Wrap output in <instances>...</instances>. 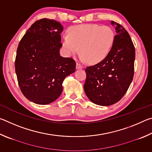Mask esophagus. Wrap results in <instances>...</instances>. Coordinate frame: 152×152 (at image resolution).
Returning a JSON list of instances; mask_svg holds the SVG:
<instances>
[{"label":"esophagus","mask_w":152,"mask_h":152,"mask_svg":"<svg viewBox=\"0 0 152 152\" xmlns=\"http://www.w3.org/2000/svg\"><path fill=\"white\" fill-rule=\"evenodd\" d=\"M84 68V66L82 65V64H79V63H76V69H82Z\"/></svg>","instance_id":"esophagus-1"}]
</instances>
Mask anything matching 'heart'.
<instances>
[{
	"label": "heart",
	"mask_w": 152,
	"mask_h": 152,
	"mask_svg": "<svg viewBox=\"0 0 152 152\" xmlns=\"http://www.w3.org/2000/svg\"><path fill=\"white\" fill-rule=\"evenodd\" d=\"M114 39V31L110 27L84 24L71 27L68 35L62 36V44L68 55L76 54L80 49L84 60L96 64L109 54Z\"/></svg>",
	"instance_id": "obj_1"
}]
</instances>
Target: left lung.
Here are the masks:
<instances>
[{
	"instance_id": "obj_1",
	"label": "left lung",
	"mask_w": 152,
	"mask_h": 152,
	"mask_svg": "<svg viewBox=\"0 0 152 152\" xmlns=\"http://www.w3.org/2000/svg\"><path fill=\"white\" fill-rule=\"evenodd\" d=\"M116 35L111 50L101 62L85 69L84 92L90 101L101 106H109L121 99L134 75L135 48L128 32L111 20Z\"/></svg>"
}]
</instances>
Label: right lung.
Returning <instances> with one entry per match:
<instances>
[{
  "label": "right lung",
  "mask_w": 152,
  "mask_h": 152,
  "mask_svg": "<svg viewBox=\"0 0 152 152\" xmlns=\"http://www.w3.org/2000/svg\"><path fill=\"white\" fill-rule=\"evenodd\" d=\"M62 31L55 20H38L18 46L15 64L18 83L24 96L35 104L56 101L62 92L64 79L75 72V61L60 54Z\"/></svg>",
  "instance_id": "1"
}]
</instances>
